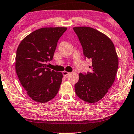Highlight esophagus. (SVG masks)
<instances>
[{
	"mask_svg": "<svg viewBox=\"0 0 134 134\" xmlns=\"http://www.w3.org/2000/svg\"><path fill=\"white\" fill-rule=\"evenodd\" d=\"M70 73L68 72V71H63V75L64 76H67L69 75Z\"/></svg>",
	"mask_w": 134,
	"mask_h": 134,
	"instance_id": "34e87169",
	"label": "esophagus"
}]
</instances>
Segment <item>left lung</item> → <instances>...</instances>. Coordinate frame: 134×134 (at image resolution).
<instances>
[{
  "instance_id": "obj_1",
  "label": "left lung",
  "mask_w": 134,
  "mask_h": 134,
  "mask_svg": "<svg viewBox=\"0 0 134 134\" xmlns=\"http://www.w3.org/2000/svg\"><path fill=\"white\" fill-rule=\"evenodd\" d=\"M83 48V55L92 60V70L87 75L80 73L75 85L76 95L89 103H96L108 93L115 81L119 59L111 40L90 27H73Z\"/></svg>"
}]
</instances>
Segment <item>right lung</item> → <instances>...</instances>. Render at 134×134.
Segmentation results:
<instances>
[{
	"mask_svg": "<svg viewBox=\"0 0 134 134\" xmlns=\"http://www.w3.org/2000/svg\"><path fill=\"white\" fill-rule=\"evenodd\" d=\"M67 27H43L20 42L15 57L16 73L27 94L35 102L45 103L54 98L60 87L63 73L46 64L53 59L57 43Z\"/></svg>",
	"mask_w": 134,
	"mask_h": 134,
	"instance_id": "add662e5",
	"label": "right lung"
}]
</instances>
